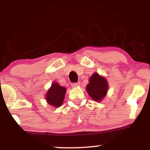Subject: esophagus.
<instances>
[{
  "label": "esophagus",
  "mask_w": 150,
  "mask_h": 150,
  "mask_svg": "<svg viewBox=\"0 0 150 150\" xmlns=\"http://www.w3.org/2000/svg\"><path fill=\"white\" fill-rule=\"evenodd\" d=\"M80 85V82H77V83H73V84H72V87H74V88H75V87H79Z\"/></svg>",
  "instance_id": "obj_1"
}]
</instances>
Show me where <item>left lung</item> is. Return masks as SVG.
<instances>
[{"instance_id":"8db88e82","label":"left lung","mask_w":150,"mask_h":150,"mask_svg":"<svg viewBox=\"0 0 150 150\" xmlns=\"http://www.w3.org/2000/svg\"><path fill=\"white\" fill-rule=\"evenodd\" d=\"M108 84L107 80L99 73H94L89 77L86 90L94 101H101L107 94Z\"/></svg>"}]
</instances>
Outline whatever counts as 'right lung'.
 Instances as JSON below:
<instances>
[{
    "label": "right lung",
    "mask_w": 150,
    "mask_h": 150,
    "mask_svg": "<svg viewBox=\"0 0 150 150\" xmlns=\"http://www.w3.org/2000/svg\"><path fill=\"white\" fill-rule=\"evenodd\" d=\"M66 88L62 87L56 82L51 84V87L48 89L45 99L47 103L53 107H60L65 99Z\"/></svg>",
    "instance_id": "1"
}]
</instances>
